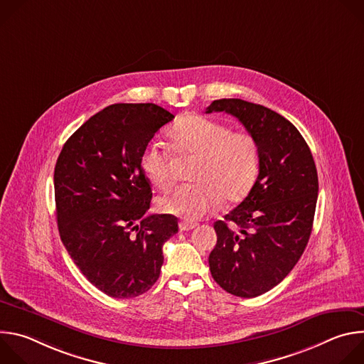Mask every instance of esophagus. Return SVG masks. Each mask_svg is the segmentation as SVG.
Masks as SVG:
<instances>
[{
	"label": "esophagus",
	"mask_w": 364,
	"mask_h": 364,
	"mask_svg": "<svg viewBox=\"0 0 364 364\" xmlns=\"http://www.w3.org/2000/svg\"><path fill=\"white\" fill-rule=\"evenodd\" d=\"M180 230L181 232H187V230H191V229H194L196 228V223H193V222H180Z\"/></svg>",
	"instance_id": "esophagus-1"
}]
</instances>
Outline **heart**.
Listing matches in <instances>:
<instances>
[{"mask_svg":"<svg viewBox=\"0 0 364 364\" xmlns=\"http://www.w3.org/2000/svg\"><path fill=\"white\" fill-rule=\"evenodd\" d=\"M174 151L193 157L183 184L160 197V210L187 220H197L212 212L223 198L237 201L252 188L259 171L256 139L246 131L230 128L213 118L187 114L170 131ZM141 167L146 178L160 190L173 184L174 176L166 146L152 141L142 152Z\"/></svg>","mask_w":364,"mask_h":364,"instance_id":"obj_1","label":"heart"}]
</instances>
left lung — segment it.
<instances>
[{
	"mask_svg": "<svg viewBox=\"0 0 364 364\" xmlns=\"http://www.w3.org/2000/svg\"><path fill=\"white\" fill-rule=\"evenodd\" d=\"M236 117L259 149V174L245 200L215 223L213 279L229 294L255 298L277 287L305 250L318 197L313 154L282 115L242 99L213 100L205 114ZM232 224L234 228H229Z\"/></svg>",
	"mask_w": 364,
	"mask_h": 364,
	"instance_id": "8db88e82",
	"label": "left lung"
}]
</instances>
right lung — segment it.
<instances>
[{"label":"right lung","instance_id":"add662e5","mask_svg":"<svg viewBox=\"0 0 364 364\" xmlns=\"http://www.w3.org/2000/svg\"><path fill=\"white\" fill-rule=\"evenodd\" d=\"M174 115L154 103H115L63 145L55 167L60 239L86 279L112 298L146 292L160 277L177 218L148 215L152 191L141 159Z\"/></svg>","mask_w":364,"mask_h":364}]
</instances>
